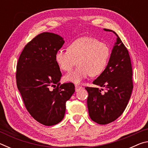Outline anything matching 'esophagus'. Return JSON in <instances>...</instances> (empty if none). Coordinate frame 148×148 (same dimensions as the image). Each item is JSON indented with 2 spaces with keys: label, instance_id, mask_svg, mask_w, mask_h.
<instances>
[{
  "label": "esophagus",
  "instance_id": "obj_1",
  "mask_svg": "<svg viewBox=\"0 0 148 148\" xmlns=\"http://www.w3.org/2000/svg\"><path fill=\"white\" fill-rule=\"evenodd\" d=\"M75 88H76V91H78L80 89L82 88V87L78 85H75Z\"/></svg>",
  "mask_w": 148,
  "mask_h": 148
}]
</instances>
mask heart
I'll list each match as a JSON object with an SVG mask.
<instances>
[{
    "instance_id": "obj_1",
    "label": "heart",
    "mask_w": 148,
    "mask_h": 148,
    "mask_svg": "<svg viewBox=\"0 0 148 148\" xmlns=\"http://www.w3.org/2000/svg\"><path fill=\"white\" fill-rule=\"evenodd\" d=\"M110 56L108 45L92 37H82L72 42L68 49H59L55 59L60 69L69 72L77 61L78 66L64 76L66 81L80 84L91 75L98 76L104 71Z\"/></svg>"
}]
</instances>
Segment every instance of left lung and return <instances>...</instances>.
<instances>
[{"mask_svg": "<svg viewBox=\"0 0 148 148\" xmlns=\"http://www.w3.org/2000/svg\"><path fill=\"white\" fill-rule=\"evenodd\" d=\"M116 42L112 49L106 69L92 84L104 87L102 93L98 87H86L88 92L87 103L89 115L92 121L101 125L114 121L121 116L131 98L132 70L129 51L116 32Z\"/></svg>", "mask_w": 148, "mask_h": 148, "instance_id": "obj_1", "label": "left lung"}]
</instances>
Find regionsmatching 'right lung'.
Instances as JSON below:
<instances>
[{
	"label": "right lung",
	"mask_w": 148,
	"mask_h": 148,
	"mask_svg": "<svg viewBox=\"0 0 148 148\" xmlns=\"http://www.w3.org/2000/svg\"><path fill=\"white\" fill-rule=\"evenodd\" d=\"M64 41L43 32L25 46L17 64V86L27 111L37 121L52 126L61 121L66 102L75 91L72 83L61 84L62 74L55 59Z\"/></svg>",
	"instance_id": "obj_1"
}]
</instances>
